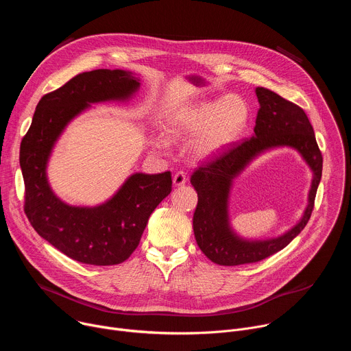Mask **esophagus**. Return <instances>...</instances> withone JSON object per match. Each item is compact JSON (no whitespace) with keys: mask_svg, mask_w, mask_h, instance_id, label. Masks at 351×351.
Here are the masks:
<instances>
[{"mask_svg":"<svg viewBox=\"0 0 351 351\" xmlns=\"http://www.w3.org/2000/svg\"><path fill=\"white\" fill-rule=\"evenodd\" d=\"M172 182H173V186L179 187V186H183L186 182H187V178H186V173L183 172H178L173 175L172 178Z\"/></svg>","mask_w":351,"mask_h":351,"instance_id":"esophagus-1","label":"esophagus"}]
</instances>
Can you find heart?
Wrapping results in <instances>:
<instances>
[{"label":"heart","instance_id":"1","mask_svg":"<svg viewBox=\"0 0 351 351\" xmlns=\"http://www.w3.org/2000/svg\"><path fill=\"white\" fill-rule=\"evenodd\" d=\"M250 121V107L239 94L184 104L168 115L165 134H153L152 144L165 152L169 140H189L187 152L195 161H211L241 137Z\"/></svg>","mask_w":351,"mask_h":351}]
</instances>
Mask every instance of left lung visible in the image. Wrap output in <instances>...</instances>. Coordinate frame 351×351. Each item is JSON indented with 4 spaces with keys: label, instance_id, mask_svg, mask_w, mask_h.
<instances>
[{
    "label": "left lung",
    "instance_id": "8db88e82",
    "mask_svg": "<svg viewBox=\"0 0 351 351\" xmlns=\"http://www.w3.org/2000/svg\"><path fill=\"white\" fill-rule=\"evenodd\" d=\"M256 95L260 110L253 137L197 169L190 180L198 195L193 215L195 241L207 258L218 265L257 263L285 248L306 228L322 176V156L306 112L269 88L257 87ZM278 147L294 149L311 168L313 179L308 206L302 218L285 234L267 239L244 238L230 222L228 203L234 180L258 156Z\"/></svg>",
    "mask_w": 351,
    "mask_h": 351
}]
</instances>
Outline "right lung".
I'll list each match as a JSON object with an SVG mask.
<instances>
[{
  "instance_id": "right-lung-1",
  "label": "right lung",
  "mask_w": 351,
  "mask_h": 351,
  "mask_svg": "<svg viewBox=\"0 0 351 351\" xmlns=\"http://www.w3.org/2000/svg\"><path fill=\"white\" fill-rule=\"evenodd\" d=\"M140 76L123 69L84 72L45 94L21 144L26 186L25 213L34 230L69 258L88 265H117L138 245L149 215L171 193V172H134L104 203L71 206L54 193L47 168L68 125L99 103H129Z\"/></svg>"
}]
</instances>
